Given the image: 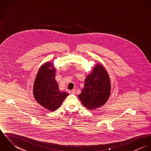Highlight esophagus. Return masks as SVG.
<instances>
[{
    "label": "esophagus",
    "mask_w": 151,
    "mask_h": 151,
    "mask_svg": "<svg viewBox=\"0 0 151 151\" xmlns=\"http://www.w3.org/2000/svg\"><path fill=\"white\" fill-rule=\"evenodd\" d=\"M70 93H71V94H74L76 93V90L75 89H73V90H71L69 91Z\"/></svg>",
    "instance_id": "1"
}]
</instances>
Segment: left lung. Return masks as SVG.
<instances>
[{"label":"left lung","mask_w":151,"mask_h":151,"mask_svg":"<svg viewBox=\"0 0 151 151\" xmlns=\"http://www.w3.org/2000/svg\"><path fill=\"white\" fill-rule=\"evenodd\" d=\"M111 84L109 76L104 66L96 64L85 80V84L78 95L83 105L89 110L102 106L110 95Z\"/></svg>","instance_id":"8db88e82"}]
</instances>
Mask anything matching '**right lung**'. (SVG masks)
<instances>
[{"mask_svg":"<svg viewBox=\"0 0 151 151\" xmlns=\"http://www.w3.org/2000/svg\"><path fill=\"white\" fill-rule=\"evenodd\" d=\"M56 68L52 62H46L41 66L33 87V95L37 102L47 110L55 111L59 108L69 95L60 91L55 80Z\"/></svg>","mask_w":151,"mask_h":151,"instance_id":"obj_1","label":"right lung"}]
</instances>
